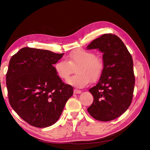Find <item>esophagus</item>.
I'll return each instance as SVG.
<instances>
[{"label": "esophagus", "instance_id": "esophagus-1", "mask_svg": "<svg viewBox=\"0 0 150 150\" xmlns=\"http://www.w3.org/2000/svg\"><path fill=\"white\" fill-rule=\"evenodd\" d=\"M81 93V91L80 90H78V89H74V94H80Z\"/></svg>", "mask_w": 150, "mask_h": 150}]
</instances>
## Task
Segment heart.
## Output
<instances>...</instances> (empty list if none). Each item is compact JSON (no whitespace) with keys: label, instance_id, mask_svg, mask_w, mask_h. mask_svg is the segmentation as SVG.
I'll return each instance as SVG.
<instances>
[{"label":"heart","instance_id":"b5f03b06","mask_svg":"<svg viewBox=\"0 0 150 150\" xmlns=\"http://www.w3.org/2000/svg\"><path fill=\"white\" fill-rule=\"evenodd\" d=\"M67 60L58 61L54 66L57 75L62 79H67L76 69V75L67 80V83L74 87L83 88L91 81H96L100 78L104 70V62L101 58L88 50L78 49L71 52Z\"/></svg>","mask_w":150,"mask_h":150}]
</instances>
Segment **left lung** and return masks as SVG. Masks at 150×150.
<instances>
[{"label": "left lung", "instance_id": "8db88e82", "mask_svg": "<svg viewBox=\"0 0 150 150\" xmlns=\"http://www.w3.org/2000/svg\"><path fill=\"white\" fill-rule=\"evenodd\" d=\"M94 49L103 54L104 70L98 83L89 90L94 101L88 111L97 120L111 121L123 114L132 101L133 59L123 42L112 34L102 35L87 46V49Z\"/></svg>", "mask_w": 150, "mask_h": 150}]
</instances>
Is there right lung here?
I'll list each match as a JSON object with an SVG mask.
<instances>
[{
    "label": "right lung",
    "mask_w": 150,
    "mask_h": 150,
    "mask_svg": "<svg viewBox=\"0 0 150 150\" xmlns=\"http://www.w3.org/2000/svg\"><path fill=\"white\" fill-rule=\"evenodd\" d=\"M64 53L23 47L10 60L6 74L8 101L21 118L37 128L59 118L73 87L62 83L54 64Z\"/></svg>",
    "instance_id": "1"
}]
</instances>
